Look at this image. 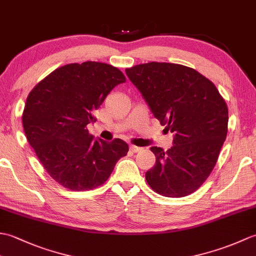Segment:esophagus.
<instances>
[{
    "instance_id": "34e87169",
    "label": "esophagus",
    "mask_w": 256,
    "mask_h": 256,
    "mask_svg": "<svg viewBox=\"0 0 256 256\" xmlns=\"http://www.w3.org/2000/svg\"><path fill=\"white\" fill-rule=\"evenodd\" d=\"M130 150H131V152H133V153H138V152H140L142 148H138V146H135V145H131L130 146Z\"/></svg>"
}]
</instances>
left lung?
<instances>
[{
  "instance_id": "left-lung-1",
  "label": "left lung",
  "mask_w": 256,
  "mask_h": 256,
  "mask_svg": "<svg viewBox=\"0 0 256 256\" xmlns=\"http://www.w3.org/2000/svg\"><path fill=\"white\" fill-rule=\"evenodd\" d=\"M132 84L165 130L174 133L168 150L146 172L150 187L165 197L194 192L214 170L228 133V106L216 86L182 64L148 62L125 69Z\"/></svg>"
}]
</instances>
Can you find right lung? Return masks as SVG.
Returning a JSON list of instances; mask_svg holds the SVG:
<instances>
[{"instance_id": "1", "label": "right lung", "mask_w": 256, "mask_h": 256, "mask_svg": "<svg viewBox=\"0 0 256 256\" xmlns=\"http://www.w3.org/2000/svg\"><path fill=\"white\" fill-rule=\"evenodd\" d=\"M125 82L111 64L86 62L57 68L26 99V138L50 176L64 188L86 192L104 184L128 152L124 140H94L86 125L114 86Z\"/></svg>"}]
</instances>
